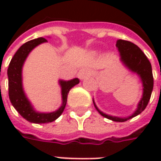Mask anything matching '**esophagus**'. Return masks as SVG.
<instances>
[{
	"mask_svg": "<svg viewBox=\"0 0 161 161\" xmlns=\"http://www.w3.org/2000/svg\"><path fill=\"white\" fill-rule=\"evenodd\" d=\"M91 73V71L90 70H88V69H82V70H80L78 71L77 76H78V77H79L80 79H84L86 77L90 76Z\"/></svg>",
	"mask_w": 161,
	"mask_h": 161,
	"instance_id": "obj_1",
	"label": "esophagus"
}]
</instances>
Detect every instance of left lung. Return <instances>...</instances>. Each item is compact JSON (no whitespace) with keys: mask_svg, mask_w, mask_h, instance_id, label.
Segmentation results:
<instances>
[{"mask_svg":"<svg viewBox=\"0 0 161 161\" xmlns=\"http://www.w3.org/2000/svg\"><path fill=\"white\" fill-rule=\"evenodd\" d=\"M115 46L120 53V59L121 63L124 64L125 67H127V69H128L129 71L136 74L142 81V87H143L142 97L138 103L135 111L131 115L127 117H119V116L107 115L97 108L94 100H93V103L95 108L99 112V114L103 117L109 119L111 121L122 122L140 115L145 109L152 94L153 88V77L151 64L144 53L138 46L130 41L122 40H117Z\"/></svg>","mask_w":161,"mask_h":161,"instance_id":"left-lung-1","label":"left lung"}]
</instances>
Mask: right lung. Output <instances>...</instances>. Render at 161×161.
Returning <instances> with one entry per match:
<instances>
[{
  "instance_id": "right-lung-1",
  "label": "right lung",
  "mask_w": 161,
  "mask_h": 161,
  "mask_svg": "<svg viewBox=\"0 0 161 161\" xmlns=\"http://www.w3.org/2000/svg\"><path fill=\"white\" fill-rule=\"evenodd\" d=\"M46 42H47L46 39L38 38L23 44L14 55L8 69V95L11 103L23 118H25L29 122L38 123V124L52 122L58 118L65 108L67 96L69 91L71 88L79 84L78 78H73L68 81L60 79L58 81V84L61 87L62 104L59 108L56 111L48 112V113L39 112L34 109L23 89L22 68L29 53L36 46Z\"/></svg>"
}]
</instances>
